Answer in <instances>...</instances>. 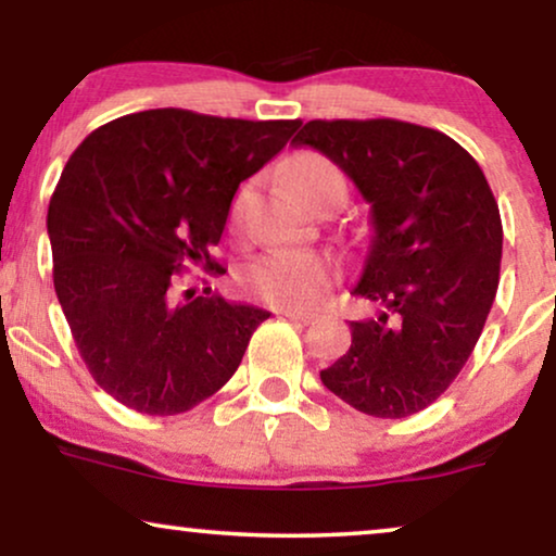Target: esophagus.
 <instances>
[{"label":"esophagus","instance_id":"esophagus-1","mask_svg":"<svg viewBox=\"0 0 556 556\" xmlns=\"http://www.w3.org/2000/svg\"><path fill=\"white\" fill-rule=\"evenodd\" d=\"M278 314L286 316L288 321H295V324H303V326L314 324L316 318H318L314 311H291V308H286V311H278Z\"/></svg>","mask_w":556,"mask_h":556}]
</instances>
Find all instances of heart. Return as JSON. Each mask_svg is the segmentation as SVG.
Listing matches in <instances>:
<instances>
[{"instance_id":"obj_1","label":"heart","mask_w":556,"mask_h":556,"mask_svg":"<svg viewBox=\"0 0 556 556\" xmlns=\"http://www.w3.org/2000/svg\"><path fill=\"white\" fill-rule=\"evenodd\" d=\"M288 185L308 202L318 189L341 185L344 177L329 159L321 154H299L286 169ZM337 268L329 257L311 250H273L255 257L240 273V283L248 293L278 308H306L321 299L331 286Z\"/></svg>"}]
</instances>
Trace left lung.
Returning a JSON list of instances; mask_svg holds the SVG:
<instances>
[{"label":"left lung","mask_w":556,"mask_h":556,"mask_svg":"<svg viewBox=\"0 0 556 556\" xmlns=\"http://www.w3.org/2000/svg\"><path fill=\"white\" fill-rule=\"evenodd\" d=\"M293 143L354 181L375 232L352 293L379 311L349 324L352 346L321 382L364 415L420 413L458 377L496 299L504 230L489 181L451 136L394 118L308 121Z\"/></svg>","instance_id":"1"}]
</instances>
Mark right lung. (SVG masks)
<instances>
[{
  "mask_svg": "<svg viewBox=\"0 0 556 556\" xmlns=\"http://www.w3.org/2000/svg\"><path fill=\"white\" fill-rule=\"evenodd\" d=\"M299 126L154 109L96 128L67 159L48 210L52 280L83 362L121 405L187 413L240 367L268 311L181 293L177 276L215 270L240 181Z\"/></svg>",
  "mask_w": 556,
  "mask_h": 556,
  "instance_id": "1",
  "label": "right lung"
}]
</instances>
